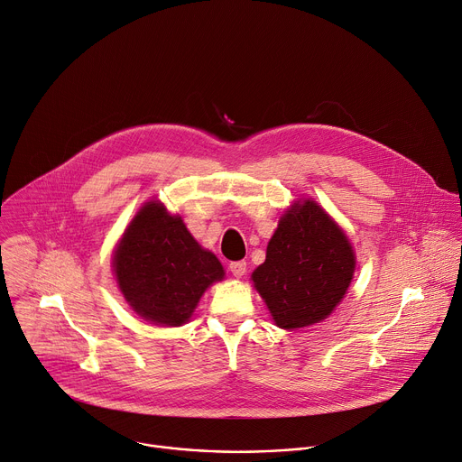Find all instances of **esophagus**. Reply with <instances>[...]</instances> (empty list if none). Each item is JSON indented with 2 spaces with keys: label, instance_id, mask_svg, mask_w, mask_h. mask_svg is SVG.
Instances as JSON below:
<instances>
[{
  "label": "esophagus",
  "instance_id": "34e87169",
  "mask_svg": "<svg viewBox=\"0 0 462 462\" xmlns=\"http://www.w3.org/2000/svg\"><path fill=\"white\" fill-rule=\"evenodd\" d=\"M228 269L234 274V278H241L246 273V261H234V263H230Z\"/></svg>",
  "mask_w": 462,
  "mask_h": 462
}]
</instances>
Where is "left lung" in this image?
<instances>
[{
	"instance_id": "8db88e82",
	"label": "left lung",
	"mask_w": 462,
	"mask_h": 462,
	"mask_svg": "<svg viewBox=\"0 0 462 462\" xmlns=\"http://www.w3.org/2000/svg\"><path fill=\"white\" fill-rule=\"evenodd\" d=\"M356 257L344 230L316 201H296L280 219L252 282L282 328L323 321L346 296Z\"/></svg>"
}]
</instances>
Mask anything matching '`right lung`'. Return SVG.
Listing matches in <instances>:
<instances>
[{
  "label": "right lung",
  "instance_id": "right-lung-1",
  "mask_svg": "<svg viewBox=\"0 0 462 462\" xmlns=\"http://www.w3.org/2000/svg\"><path fill=\"white\" fill-rule=\"evenodd\" d=\"M113 271L129 307L164 327L186 323L205 291L225 278L219 259L159 201L146 203L125 228Z\"/></svg>",
  "mask_w": 462,
  "mask_h": 462
}]
</instances>
